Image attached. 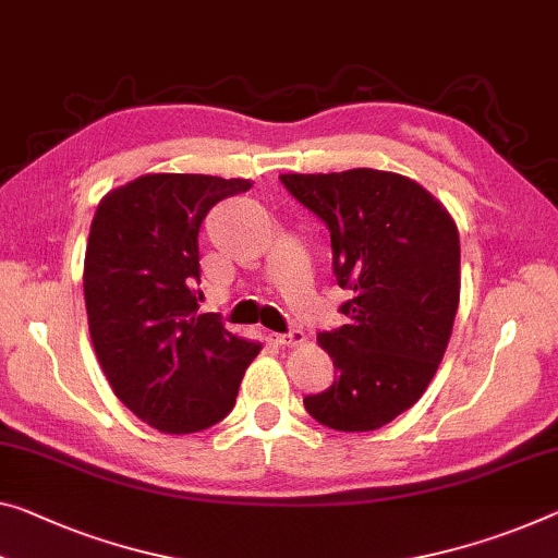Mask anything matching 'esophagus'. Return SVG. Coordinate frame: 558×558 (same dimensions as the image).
<instances>
[{"mask_svg":"<svg viewBox=\"0 0 558 558\" xmlns=\"http://www.w3.org/2000/svg\"><path fill=\"white\" fill-rule=\"evenodd\" d=\"M269 341H274V344L279 347H299L304 344V331H289V333H269Z\"/></svg>","mask_w":558,"mask_h":558,"instance_id":"1","label":"esophagus"}]
</instances>
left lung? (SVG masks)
Returning <instances> with one entry per match:
<instances>
[{
  "label": "left lung",
  "mask_w": 558,
  "mask_h": 558,
  "mask_svg": "<svg viewBox=\"0 0 558 558\" xmlns=\"http://www.w3.org/2000/svg\"><path fill=\"white\" fill-rule=\"evenodd\" d=\"M296 202L329 227L349 324L316 341L337 379L304 399L337 432H374L422 399L459 308V231L414 179L379 169L281 174Z\"/></svg>",
  "instance_id": "obj_1"
}]
</instances>
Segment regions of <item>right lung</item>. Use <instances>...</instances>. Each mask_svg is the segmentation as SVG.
Masks as SVG:
<instances>
[{
	"instance_id": "right-lung-1",
	"label": "right lung",
	"mask_w": 558,
	"mask_h": 558,
	"mask_svg": "<svg viewBox=\"0 0 558 558\" xmlns=\"http://www.w3.org/2000/svg\"><path fill=\"white\" fill-rule=\"evenodd\" d=\"M250 179L144 174L99 202L84 254L92 344L114 397L165 434H194L234 409L262 344L199 314V229Z\"/></svg>"
}]
</instances>
